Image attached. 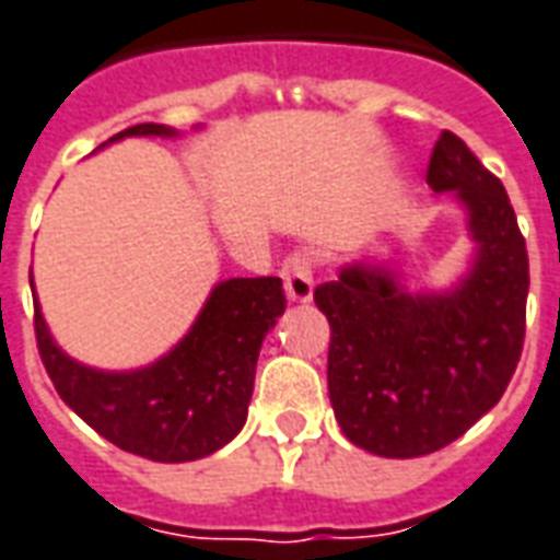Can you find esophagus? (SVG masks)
<instances>
[{
  "label": "esophagus",
  "instance_id": "esophagus-1",
  "mask_svg": "<svg viewBox=\"0 0 560 560\" xmlns=\"http://www.w3.org/2000/svg\"><path fill=\"white\" fill-rule=\"evenodd\" d=\"M283 283H287L289 301L307 304L313 299V265L304 253H295L283 261Z\"/></svg>",
  "mask_w": 560,
  "mask_h": 560
}]
</instances>
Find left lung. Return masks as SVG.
Returning a JSON list of instances; mask_svg holds the SVG:
<instances>
[{"label":"left lung","mask_w":560,"mask_h":560,"mask_svg":"<svg viewBox=\"0 0 560 560\" xmlns=\"http://www.w3.org/2000/svg\"><path fill=\"white\" fill-rule=\"evenodd\" d=\"M428 186L462 205L477 244L455 287L410 292L388 261L362 259L313 292L331 325L337 425L383 458L462 438L501 400L525 340L527 249L503 184L458 135L440 132Z\"/></svg>","instance_id":"8db88e82"}]
</instances>
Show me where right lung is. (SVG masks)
Returning <instances> with one entry per match:
<instances>
[{"label":"right lung","instance_id":"obj_1","mask_svg":"<svg viewBox=\"0 0 560 560\" xmlns=\"http://www.w3.org/2000/svg\"><path fill=\"white\" fill-rule=\"evenodd\" d=\"M138 135L177 138V129L141 122L105 144ZM283 311L287 295L280 277L220 280L184 340L135 371H98L71 359L50 335L38 299L35 340L59 398L86 425L132 455L180 464L223 450L244 428L261 340Z\"/></svg>","mask_w":560,"mask_h":560}]
</instances>
